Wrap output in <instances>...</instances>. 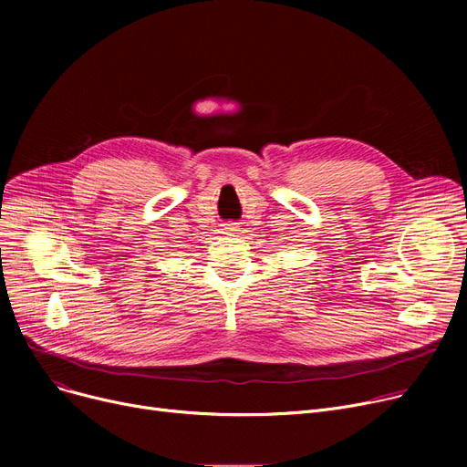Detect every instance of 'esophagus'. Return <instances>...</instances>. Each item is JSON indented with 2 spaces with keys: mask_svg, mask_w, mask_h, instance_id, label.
<instances>
[{
  "mask_svg": "<svg viewBox=\"0 0 467 467\" xmlns=\"http://www.w3.org/2000/svg\"><path fill=\"white\" fill-rule=\"evenodd\" d=\"M223 227H225L227 234H236V231H238V223H225Z\"/></svg>",
  "mask_w": 467,
  "mask_h": 467,
  "instance_id": "1",
  "label": "esophagus"
}]
</instances>
